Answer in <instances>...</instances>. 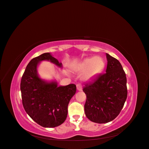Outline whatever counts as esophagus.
Returning a JSON list of instances; mask_svg holds the SVG:
<instances>
[{
    "label": "esophagus",
    "mask_w": 149,
    "mask_h": 149,
    "mask_svg": "<svg viewBox=\"0 0 149 149\" xmlns=\"http://www.w3.org/2000/svg\"><path fill=\"white\" fill-rule=\"evenodd\" d=\"M77 90L79 91H82V87H81V86L80 84H77Z\"/></svg>",
    "instance_id": "34e87169"
}]
</instances>
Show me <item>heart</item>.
I'll return each instance as SVG.
<instances>
[{
    "label": "heart",
    "instance_id": "heart-1",
    "mask_svg": "<svg viewBox=\"0 0 149 149\" xmlns=\"http://www.w3.org/2000/svg\"><path fill=\"white\" fill-rule=\"evenodd\" d=\"M105 68V62L100 56L87 58L75 67L74 70L78 73H84L82 79L89 81L95 78L103 72Z\"/></svg>",
    "mask_w": 149,
    "mask_h": 149
}]
</instances>
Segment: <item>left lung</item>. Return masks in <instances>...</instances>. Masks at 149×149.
I'll return each instance as SVG.
<instances>
[{"instance_id":"left-lung-1","label":"left lung","mask_w":149,"mask_h":149,"mask_svg":"<svg viewBox=\"0 0 149 149\" xmlns=\"http://www.w3.org/2000/svg\"><path fill=\"white\" fill-rule=\"evenodd\" d=\"M105 73L85 85L87 96L85 114L93 122L105 123L115 119L122 109L127 97V78L120 62L106 53Z\"/></svg>"}]
</instances>
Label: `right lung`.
Wrapping results in <instances>:
<instances>
[{"label":"right lung","instance_id":"add662e5","mask_svg":"<svg viewBox=\"0 0 149 149\" xmlns=\"http://www.w3.org/2000/svg\"><path fill=\"white\" fill-rule=\"evenodd\" d=\"M42 61H49L62 68V63L50 53L33 58L21 79L22 104L27 114L36 123L52 128L60 125L66 120L68 104L75 95L77 87L72 84L58 86L55 80L42 79L38 73V67Z\"/></svg>","mask_w":149,"mask_h":149}]
</instances>
